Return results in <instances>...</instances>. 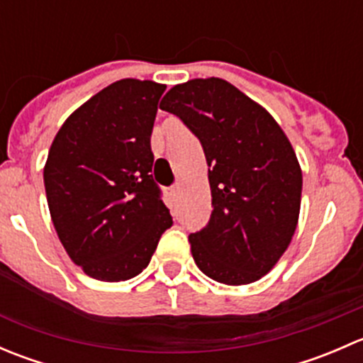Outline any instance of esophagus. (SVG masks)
Returning a JSON list of instances; mask_svg holds the SVG:
<instances>
[{"mask_svg": "<svg viewBox=\"0 0 363 363\" xmlns=\"http://www.w3.org/2000/svg\"><path fill=\"white\" fill-rule=\"evenodd\" d=\"M168 193H170L172 196H175V195H177V193H179V186H172V188L168 189Z\"/></svg>", "mask_w": 363, "mask_h": 363, "instance_id": "obj_1", "label": "esophagus"}]
</instances>
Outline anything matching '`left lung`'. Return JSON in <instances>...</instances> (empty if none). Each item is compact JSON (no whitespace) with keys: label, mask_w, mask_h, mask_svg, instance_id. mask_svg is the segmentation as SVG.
<instances>
[{"label":"left lung","mask_w":363,"mask_h":363,"mask_svg":"<svg viewBox=\"0 0 363 363\" xmlns=\"http://www.w3.org/2000/svg\"><path fill=\"white\" fill-rule=\"evenodd\" d=\"M202 144L212 214L189 235L205 276L239 286L270 272L298 223L302 170L290 140L262 105L223 79L174 86L160 104Z\"/></svg>","instance_id":"left-lung-1"}]
</instances>
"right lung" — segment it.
<instances>
[{"label":"right lung","instance_id":"add662e5","mask_svg":"<svg viewBox=\"0 0 363 363\" xmlns=\"http://www.w3.org/2000/svg\"><path fill=\"white\" fill-rule=\"evenodd\" d=\"M164 89L117 80L77 108L50 145L43 184L54 228L72 262L98 281L138 276L172 226L151 174Z\"/></svg>","mask_w":363,"mask_h":363}]
</instances>
